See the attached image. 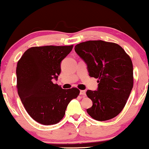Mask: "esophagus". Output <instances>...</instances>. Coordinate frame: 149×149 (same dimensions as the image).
Masks as SVG:
<instances>
[{
  "mask_svg": "<svg viewBox=\"0 0 149 149\" xmlns=\"http://www.w3.org/2000/svg\"><path fill=\"white\" fill-rule=\"evenodd\" d=\"M79 94H80V95H81V96H86V95L85 90H80V93H79Z\"/></svg>",
  "mask_w": 149,
  "mask_h": 149,
  "instance_id": "obj_1",
  "label": "esophagus"
}]
</instances>
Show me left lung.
Wrapping results in <instances>:
<instances>
[{
	"label": "left lung",
	"instance_id": "left-lung-1",
	"mask_svg": "<svg viewBox=\"0 0 149 149\" xmlns=\"http://www.w3.org/2000/svg\"><path fill=\"white\" fill-rule=\"evenodd\" d=\"M75 51L87 63L90 76L98 79L97 90L86 92L93 102L88 114L98 121L116 117L125 106L134 84L130 56L118 44L102 40L77 44Z\"/></svg>",
	"mask_w": 149,
	"mask_h": 149
}]
</instances>
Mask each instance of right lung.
<instances>
[{
  "label": "right lung",
  "mask_w": 149,
  "mask_h": 149,
  "mask_svg": "<svg viewBox=\"0 0 149 149\" xmlns=\"http://www.w3.org/2000/svg\"><path fill=\"white\" fill-rule=\"evenodd\" d=\"M74 45L32 47L18 61V94L29 115L44 125L58 123L70 102L79 94L77 88L68 90L53 84L61 72V61Z\"/></svg>",
  "instance_id": "right-lung-1"
}]
</instances>
